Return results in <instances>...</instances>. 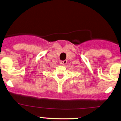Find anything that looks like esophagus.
I'll return each instance as SVG.
<instances>
[{"mask_svg": "<svg viewBox=\"0 0 121 121\" xmlns=\"http://www.w3.org/2000/svg\"><path fill=\"white\" fill-rule=\"evenodd\" d=\"M67 61L66 60H62V61H60V64L62 65L65 66V65H66V64H67Z\"/></svg>", "mask_w": 121, "mask_h": 121, "instance_id": "1", "label": "esophagus"}]
</instances>
